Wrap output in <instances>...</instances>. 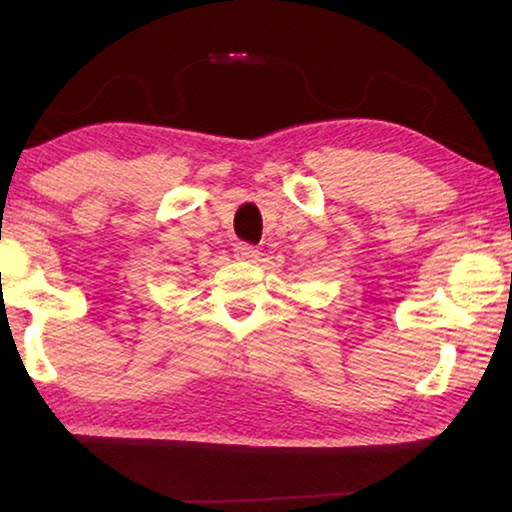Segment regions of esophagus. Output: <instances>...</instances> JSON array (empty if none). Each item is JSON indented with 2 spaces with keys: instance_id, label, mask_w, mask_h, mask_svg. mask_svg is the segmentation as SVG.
Instances as JSON below:
<instances>
[{
  "instance_id": "obj_1",
  "label": "esophagus",
  "mask_w": 512,
  "mask_h": 512,
  "mask_svg": "<svg viewBox=\"0 0 512 512\" xmlns=\"http://www.w3.org/2000/svg\"><path fill=\"white\" fill-rule=\"evenodd\" d=\"M233 251H235L237 261H244V263H256L258 256H261V251H258L256 247H251V244H237Z\"/></svg>"
}]
</instances>
